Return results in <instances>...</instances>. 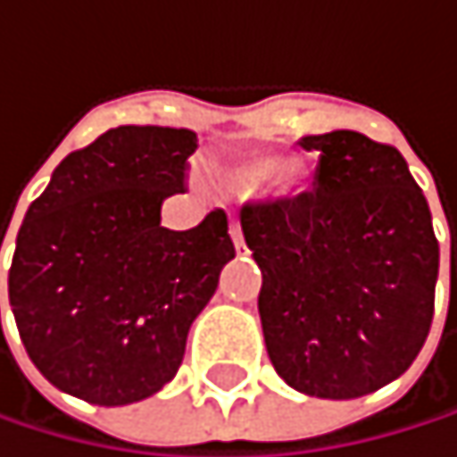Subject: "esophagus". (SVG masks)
Returning a JSON list of instances; mask_svg holds the SVG:
<instances>
[{
    "instance_id": "34e87169",
    "label": "esophagus",
    "mask_w": 457,
    "mask_h": 457,
    "mask_svg": "<svg viewBox=\"0 0 457 457\" xmlns=\"http://www.w3.org/2000/svg\"><path fill=\"white\" fill-rule=\"evenodd\" d=\"M228 234H231V239H234L237 256H245V253H247V245H245V237H242V228H239V220H237V218L228 220Z\"/></svg>"
}]
</instances>
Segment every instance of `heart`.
<instances>
[{"instance_id": "heart-1", "label": "heart", "mask_w": 457, "mask_h": 457, "mask_svg": "<svg viewBox=\"0 0 457 457\" xmlns=\"http://www.w3.org/2000/svg\"><path fill=\"white\" fill-rule=\"evenodd\" d=\"M288 163L278 154H262V157H253V161L242 163L237 171H234V179L242 185V187H264L275 179H280L286 174Z\"/></svg>"}]
</instances>
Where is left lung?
<instances>
[{
  "mask_svg": "<svg viewBox=\"0 0 457 457\" xmlns=\"http://www.w3.org/2000/svg\"><path fill=\"white\" fill-rule=\"evenodd\" d=\"M313 193L245 204L262 270L267 354L296 393L349 401L417 360L433 321L439 239L403 154L354 130L300 138Z\"/></svg>",
  "mask_w": 457,
  "mask_h": 457,
  "instance_id": "obj_1",
  "label": "left lung"
}]
</instances>
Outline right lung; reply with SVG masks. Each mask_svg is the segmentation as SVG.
Segmentation results:
<instances>
[{
	"mask_svg": "<svg viewBox=\"0 0 457 457\" xmlns=\"http://www.w3.org/2000/svg\"><path fill=\"white\" fill-rule=\"evenodd\" d=\"M195 141L185 128L105 130L29 204L7 294L21 344L56 390L125 406L177 376L187 329L234 259L223 210L187 231L161 226V204L187 190Z\"/></svg>",
	"mask_w": 457,
	"mask_h": 457,
	"instance_id": "right-lung-1",
	"label": "right lung"
}]
</instances>
